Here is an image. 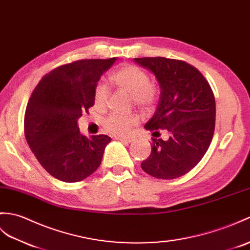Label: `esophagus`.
I'll use <instances>...</instances> for the list:
<instances>
[{"mask_svg":"<svg viewBox=\"0 0 250 250\" xmlns=\"http://www.w3.org/2000/svg\"><path fill=\"white\" fill-rule=\"evenodd\" d=\"M116 139H118V141H121V142H125V143H131L133 139L130 138V137H125V136H115Z\"/></svg>","mask_w":250,"mask_h":250,"instance_id":"obj_1","label":"esophagus"}]
</instances>
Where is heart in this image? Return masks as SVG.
I'll list each match as a JSON object with an SVG mask.
<instances>
[{"mask_svg":"<svg viewBox=\"0 0 250 250\" xmlns=\"http://www.w3.org/2000/svg\"><path fill=\"white\" fill-rule=\"evenodd\" d=\"M112 82L118 88L125 90L131 95V103H135L143 109H148L154 105L156 101V89L150 83L148 74L141 68L126 63L111 74ZM109 98V88L106 83L98 82L94 89V100L99 107L105 106ZM139 123L136 113L119 114L112 113L102 120V125L107 132L116 135H125L131 127Z\"/></svg>","mask_w":250,"mask_h":250,"instance_id":"obj_1","label":"heart"}]
</instances>
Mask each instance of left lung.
<instances>
[{
	"label": "left lung",
	"instance_id": "obj_1",
	"mask_svg": "<svg viewBox=\"0 0 250 250\" xmlns=\"http://www.w3.org/2000/svg\"><path fill=\"white\" fill-rule=\"evenodd\" d=\"M160 84L158 108L146 130L153 132L151 153L142 162L145 172L158 179L184 176L204 158L215 129V99L202 73L187 62L166 57H139ZM160 130L168 139H155Z\"/></svg>",
	"mask_w": 250,
	"mask_h": 250
}]
</instances>
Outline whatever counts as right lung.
<instances>
[{
    "label": "right lung",
    "mask_w": 250,
    "mask_h": 250,
    "mask_svg": "<svg viewBox=\"0 0 250 250\" xmlns=\"http://www.w3.org/2000/svg\"><path fill=\"white\" fill-rule=\"evenodd\" d=\"M116 57L80 60L43 75L24 115L26 142L45 171L63 182H79L100 166L107 135L81 134L78 119L94 106V89Z\"/></svg>",
    "instance_id": "1"
}]
</instances>
